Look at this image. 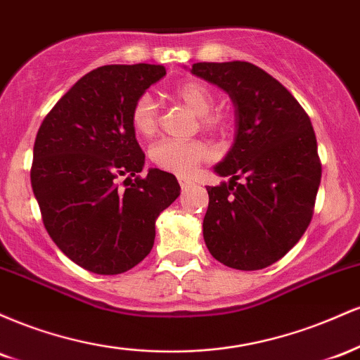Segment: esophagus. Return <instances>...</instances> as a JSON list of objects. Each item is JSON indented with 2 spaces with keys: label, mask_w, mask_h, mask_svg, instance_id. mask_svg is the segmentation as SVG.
<instances>
[{
  "label": "esophagus",
  "mask_w": 360,
  "mask_h": 360,
  "mask_svg": "<svg viewBox=\"0 0 360 360\" xmlns=\"http://www.w3.org/2000/svg\"><path fill=\"white\" fill-rule=\"evenodd\" d=\"M177 181H179V186L183 189H188V188H191V186H193V181L188 179V177H184V176L177 177Z\"/></svg>",
  "instance_id": "esophagus-1"
}]
</instances>
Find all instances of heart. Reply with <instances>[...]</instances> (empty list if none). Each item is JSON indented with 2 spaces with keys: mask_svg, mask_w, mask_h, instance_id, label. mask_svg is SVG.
Listing matches in <instances>:
<instances>
[{
  "mask_svg": "<svg viewBox=\"0 0 360 360\" xmlns=\"http://www.w3.org/2000/svg\"><path fill=\"white\" fill-rule=\"evenodd\" d=\"M174 94L181 101L200 115L201 123L206 128L225 127L226 115L223 111H212L213 93L208 86L200 81H186L176 86ZM131 125L143 137H150L159 125V106L150 94H140L131 108ZM208 147L200 140L164 139L157 142L150 150V159L162 171L174 174H189L198 164L208 159Z\"/></svg>",
  "mask_w": 360,
  "mask_h": 360,
  "instance_id": "obj_1",
  "label": "heart"
}]
</instances>
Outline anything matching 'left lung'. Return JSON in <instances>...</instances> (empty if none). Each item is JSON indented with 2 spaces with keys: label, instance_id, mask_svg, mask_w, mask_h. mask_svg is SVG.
<instances>
[{
  "label": "left lung",
  "instance_id": "8db88e82",
  "mask_svg": "<svg viewBox=\"0 0 360 360\" xmlns=\"http://www.w3.org/2000/svg\"><path fill=\"white\" fill-rule=\"evenodd\" d=\"M191 72L226 91L235 106L233 146L214 166L230 181L206 188L205 243L225 266L264 269L311 221L321 179L315 130L296 98L250 62H198Z\"/></svg>",
  "mask_w": 360,
  "mask_h": 360
}]
</instances>
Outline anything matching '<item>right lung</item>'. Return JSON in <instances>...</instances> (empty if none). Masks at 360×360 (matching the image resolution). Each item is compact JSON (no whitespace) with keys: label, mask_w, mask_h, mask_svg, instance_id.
<instances>
[{"label":"right lung","mask_w":360,"mask_h":360,"mask_svg":"<svg viewBox=\"0 0 360 360\" xmlns=\"http://www.w3.org/2000/svg\"><path fill=\"white\" fill-rule=\"evenodd\" d=\"M164 65H103L82 76L37 131L30 179L45 229L77 266L122 274L152 250L155 220L179 196L176 176L148 169L131 108ZM127 186L122 190L117 179ZM135 176V180L131 177Z\"/></svg>","instance_id":"obj_1"}]
</instances>
